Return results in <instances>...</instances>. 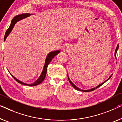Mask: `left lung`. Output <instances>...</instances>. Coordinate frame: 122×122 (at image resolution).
Wrapping results in <instances>:
<instances>
[{
  "instance_id": "left-lung-1",
  "label": "left lung",
  "mask_w": 122,
  "mask_h": 122,
  "mask_svg": "<svg viewBox=\"0 0 122 122\" xmlns=\"http://www.w3.org/2000/svg\"><path fill=\"white\" fill-rule=\"evenodd\" d=\"M118 48H119V45H118L117 46V47H116V50H115V53H114V56H115V58H116V54H117V51H118ZM112 76V74L110 76H109V78H108V79H107V80H106L105 81H104L103 82H102V84H100L99 85L97 86L96 87L92 88V89H89V90H81V89H80V88H79L78 87H77L76 86H75V85H74V84H73V83L71 82V81L70 80V79H69V77L68 75V80H69V82H70V84L72 86H73V87L74 88V89H75L76 90H78V91H83V92H89V91H91L94 90H95L96 89H97V88H98V87H99L100 86H101V85H103V84H104V83H105L107 81V80H109V79L111 78V76Z\"/></svg>"
}]
</instances>
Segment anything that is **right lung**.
Listing matches in <instances>:
<instances>
[{
  "instance_id": "obj_1",
  "label": "right lung",
  "mask_w": 122,
  "mask_h": 122,
  "mask_svg": "<svg viewBox=\"0 0 122 122\" xmlns=\"http://www.w3.org/2000/svg\"><path fill=\"white\" fill-rule=\"evenodd\" d=\"M30 15H31L30 14L26 13V14H20V15L15 16L13 18V20H12L11 22V24H10L9 27V29L7 30L6 31V33H5V36H4V41H5V40H6L7 37H8L9 36V35L10 34V33L11 32V31H12V30H13L16 23L17 21H19L23 19H25V18H26V17L30 16ZM59 52H60L59 50L53 51V52H51L49 53L48 55H47L46 59L45 65H44V67H43V70H42V72L40 76L39 77V78H38L37 80L36 81L32 83V84H26V83L23 82L22 81H21L19 80L18 79H17L16 77H14V76L12 75V74H11V73H10V74H11V75L13 77V78L15 79V80L17 82H18L19 83H20V84H21L24 85L30 86L37 85H38V84H40L44 80V79H45V77H46V74H47V67H48V64H49V63L51 62V61H52L53 58L55 57L56 56H57Z\"/></svg>"
}]
</instances>
